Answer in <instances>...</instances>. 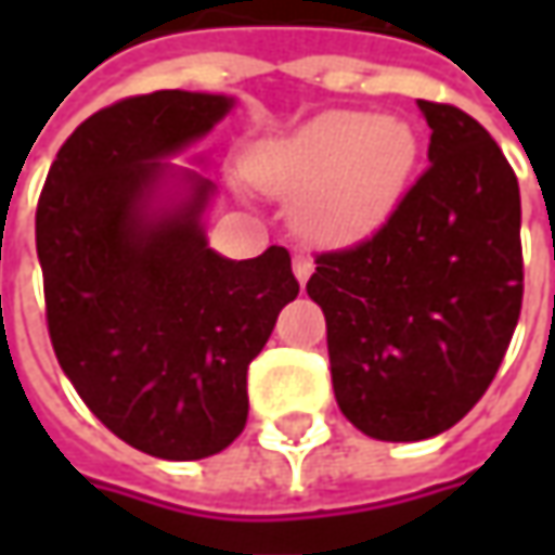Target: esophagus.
Masks as SVG:
<instances>
[{
  "mask_svg": "<svg viewBox=\"0 0 555 555\" xmlns=\"http://www.w3.org/2000/svg\"><path fill=\"white\" fill-rule=\"evenodd\" d=\"M311 271H314L311 256H306V253H296V256H293V274L299 278V284H306V281H309Z\"/></svg>",
  "mask_w": 555,
  "mask_h": 555,
  "instance_id": "esophagus-1",
  "label": "esophagus"
}]
</instances>
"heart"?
<instances>
[{
	"label": "heart",
	"instance_id": "heart-1",
	"mask_svg": "<svg viewBox=\"0 0 555 555\" xmlns=\"http://www.w3.org/2000/svg\"><path fill=\"white\" fill-rule=\"evenodd\" d=\"M420 157L414 126L398 117L331 111L249 160L253 179L302 197V224L327 244L367 237L395 209Z\"/></svg>",
	"mask_w": 555,
	"mask_h": 555
}]
</instances>
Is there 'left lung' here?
Segmentation results:
<instances>
[{"instance_id":"left-lung-1","label":"left lung","mask_w":555,"mask_h":555,"mask_svg":"<svg viewBox=\"0 0 555 555\" xmlns=\"http://www.w3.org/2000/svg\"><path fill=\"white\" fill-rule=\"evenodd\" d=\"M429 166L389 219L314 256L336 404L364 436L420 441L476 408L522 311V203L513 166L454 104L420 101Z\"/></svg>"}]
</instances>
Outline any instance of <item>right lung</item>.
<instances>
[{
  "mask_svg": "<svg viewBox=\"0 0 555 555\" xmlns=\"http://www.w3.org/2000/svg\"><path fill=\"white\" fill-rule=\"evenodd\" d=\"M231 104L163 89L98 111L61 144L36 206L57 364L86 408L151 457H209L244 433L246 367L299 293L284 246L244 262L206 246L209 179L184 172V201L157 206L163 157Z\"/></svg>",
  "mask_w": 555,
  "mask_h": 555,
  "instance_id": "1",
  "label": "right lung"
}]
</instances>
